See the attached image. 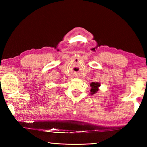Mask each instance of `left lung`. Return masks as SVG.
<instances>
[{"instance_id":"8db88e82","label":"left lung","mask_w":147,"mask_h":147,"mask_svg":"<svg viewBox=\"0 0 147 147\" xmlns=\"http://www.w3.org/2000/svg\"><path fill=\"white\" fill-rule=\"evenodd\" d=\"M90 86H91V93L90 94L91 95H93V94H95L97 93V91H98V88L100 86V84L98 83V82H91L90 84Z\"/></svg>"}]
</instances>
